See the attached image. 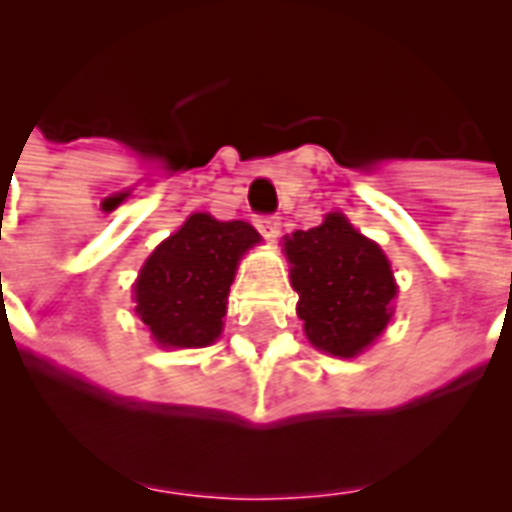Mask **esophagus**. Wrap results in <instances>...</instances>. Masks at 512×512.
Wrapping results in <instances>:
<instances>
[{
    "label": "esophagus",
    "instance_id": "34e87169",
    "mask_svg": "<svg viewBox=\"0 0 512 512\" xmlns=\"http://www.w3.org/2000/svg\"><path fill=\"white\" fill-rule=\"evenodd\" d=\"M256 227H259V233L264 235L266 240H277L279 233H282V222H279V217H274V214L259 217V220H256Z\"/></svg>",
    "mask_w": 512,
    "mask_h": 512
}]
</instances>
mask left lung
<instances>
[{"label":"left lung","mask_w":512,"mask_h":512,"mask_svg":"<svg viewBox=\"0 0 512 512\" xmlns=\"http://www.w3.org/2000/svg\"><path fill=\"white\" fill-rule=\"evenodd\" d=\"M298 316L316 349L357 357L383 334L393 316L391 264L375 240L365 238L342 212L318 227L285 238Z\"/></svg>","instance_id":"1"}]
</instances>
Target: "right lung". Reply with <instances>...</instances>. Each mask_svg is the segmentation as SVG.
Returning a JSON list of instances; mask_svg holds the SVG:
<instances>
[{
	"mask_svg": "<svg viewBox=\"0 0 512 512\" xmlns=\"http://www.w3.org/2000/svg\"><path fill=\"white\" fill-rule=\"evenodd\" d=\"M261 235L243 220L196 212L165 238L134 282L137 316L165 349L207 347L222 334L240 256Z\"/></svg>",
	"mask_w": 512,
	"mask_h": 512,
	"instance_id": "1",
	"label": "right lung"
}]
</instances>
